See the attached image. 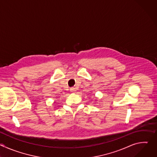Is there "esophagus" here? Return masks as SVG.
I'll list each match as a JSON object with an SVG mask.
<instances>
[{
    "instance_id": "34e87169",
    "label": "esophagus",
    "mask_w": 157,
    "mask_h": 157,
    "mask_svg": "<svg viewBox=\"0 0 157 157\" xmlns=\"http://www.w3.org/2000/svg\"><path fill=\"white\" fill-rule=\"evenodd\" d=\"M71 91L72 93H75V92L76 91V89H75V88H74V87L71 88Z\"/></svg>"
}]
</instances>
